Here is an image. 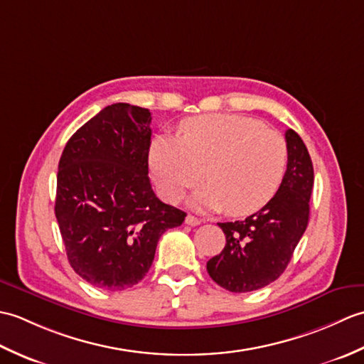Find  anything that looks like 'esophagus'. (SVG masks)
Segmentation results:
<instances>
[{
    "label": "esophagus",
    "instance_id": "1",
    "mask_svg": "<svg viewBox=\"0 0 364 364\" xmlns=\"http://www.w3.org/2000/svg\"><path fill=\"white\" fill-rule=\"evenodd\" d=\"M186 223H188V225H191V227H197V225H200V223H202V219H198V218H196V215H192V214H188L186 215Z\"/></svg>",
    "mask_w": 364,
    "mask_h": 364
}]
</instances>
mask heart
<instances>
[{
	"label": "heart",
	"mask_w": 364,
	"mask_h": 364,
	"mask_svg": "<svg viewBox=\"0 0 364 364\" xmlns=\"http://www.w3.org/2000/svg\"><path fill=\"white\" fill-rule=\"evenodd\" d=\"M181 137L158 136L150 168L162 198L175 203L205 180L191 203L241 218L259 211L280 189L288 144L278 131L237 114H205L181 122Z\"/></svg>",
	"instance_id": "b5f03b06"
}]
</instances>
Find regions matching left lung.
<instances>
[{
  "label": "left lung",
  "mask_w": 364,
  "mask_h": 364,
  "mask_svg": "<svg viewBox=\"0 0 364 364\" xmlns=\"http://www.w3.org/2000/svg\"><path fill=\"white\" fill-rule=\"evenodd\" d=\"M284 137L288 167L274 198L245 220L219 223L227 244L206 262V270L227 291L250 292L275 282L306 230L313 162L296 131L288 129Z\"/></svg>",
  "instance_id": "obj_1"
}]
</instances>
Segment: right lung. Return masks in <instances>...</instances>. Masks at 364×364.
<instances>
[{
	"label": "right lung",
	"instance_id": "obj_1",
	"mask_svg": "<svg viewBox=\"0 0 364 364\" xmlns=\"http://www.w3.org/2000/svg\"><path fill=\"white\" fill-rule=\"evenodd\" d=\"M150 122L145 107L106 106L68 139L59 159L54 213L68 262L105 291L141 282L159 237L186 218L151 189Z\"/></svg>",
	"mask_w": 364,
	"mask_h": 364
}]
</instances>
